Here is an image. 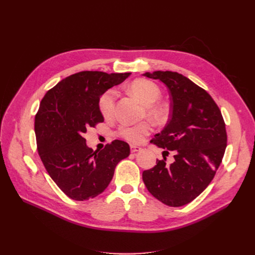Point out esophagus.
<instances>
[{
  "mask_svg": "<svg viewBox=\"0 0 255 255\" xmlns=\"http://www.w3.org/2000/svg\"><path fill=\"white\" fill-rule=\"evenodd\" d=\"M140 150H141V148H140V146H136V145H130V152H132V153L138 152V151H140Z\"/></svg>",
  "mask_w": 255,
  "mask_h": 255,
  "instance_id": "1",
  "label": "esophagus"
}]
</instances>
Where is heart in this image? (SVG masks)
Wrapping results in <instances>:
<instances>
[{"label":"heart","mask_w":255,"mask_h":255,"mask_svg":"<svg viewBox=\"0 0 255 255\" xmlns=\"http://www.w3.org/2000/svg\"><path fill=\"white\" fill-rule=\"evenodd\" d=\"M130 94L135 96L144 105L143 115L155 121H163L167 117L166 106L159 102L161 91L155 83L149 80L139 79L134 81L129 86ZM117 91L106 90L100 97L99 111L103 117L110 118L114 114ZM152 132V125L149 121H142L137 125H121L117 129V135L130 143H140Z\"/></svg>","instance_id":"b5f03b06"}]
</instances>
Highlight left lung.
Instances as JSON below:
<instances>
[{"mask_svg": "<svg viewBox=\"0 0 255 255\" xmlns=\"http://www.w3.org/2000/svg\"><path fill=\"white\" fill-rule=\"evenodd\" d=\"M159 80L171 96V113L165 128L151 142L174 151V161L166 157L142 172L146 189L168 206H183L210 185L227 148V130L218 105L206 90L186 76L172 71L144 73Z\"/></svg>", "mask_w": 255, "mask_h": 255, "instance_id": "8db88e82", "label": "left lung"}]
</instances>
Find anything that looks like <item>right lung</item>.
Returning a JSON list of instances; mask_svg holds the SVG:
<instances>
[{
  "mask_svg": "<svg viewBox=\"0 0 255 255\" xmlns=\"http://www.w3.org/2000/svg\"><path fill=\"white\" fill-rule=\"evenodd\" d=\"M130 73L82 71L61 80L42 98L35 116L37 150L52 180L75 201L97 197L111 183L115 168L129 155L122 140L94 151L84 134L104 118L99 100Z\"/></svg>",
  "mask_w": 255,
  "mask_h": 255,
  "instance_id": "add662e5",
  "label": "right lung"
}]
</instances>
